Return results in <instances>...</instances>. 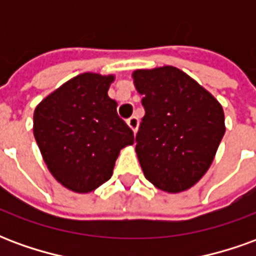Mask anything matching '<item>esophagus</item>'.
<instances>
[{
	"instance_id": "34e87169",
	"label": "esophagus",
	"mask_w": 256,
	"mask_h": 256,
	"mask_svg": "<svg viewBox=\"0 0 256 256\" xmlns=\"http://www.w3.org/2000/svg\"><path fill=\"white\" fill-rule=\"evenodd\" d=\"M138 118H136V116H132L130 119L128 120V128H132L133 130V133L136 134L137 133V128H138Z\"/></svg>"
}]
</instances>
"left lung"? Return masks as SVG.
Here are the masks:
<instances>
[{
	"instance_id": "8db88e82",
	"label": "left lung",
	"mask_w": 256,
	"mask_h": 256,
	"mask_svg": "<svg viewBox=\"0 0 256 256\" xmlns=\"http://www.w3.org/2000/svg\"><path fill=\"white\" fill-rule=\"evenodd\" d=\"M133 79L145 108L136 136L145 178L168 193L192 188L210 168L225 134L222 106L172 66L136 70Z\"/></svg>"
}]
</instances>
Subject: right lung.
Listing matches in <instances>:
<instances>
[{
	"label": "right lung",
	"mask_w": 256,
	"mask_h": 256,
	"mask_svg": "<svg viewBox=\"0 0 256 256\" xmlns=\"http://www.w3.org/2000/svg\"><path fill=\"white\" fill-rule=\"evenodd\" d=\"M114 75L80 74L45 97L34 111V137L58 182L88 193L112 176L120 150L133 145L132 128L108 97Z\"/></svg>",
	"instance_id": "add662e5"
}]
</instances>
